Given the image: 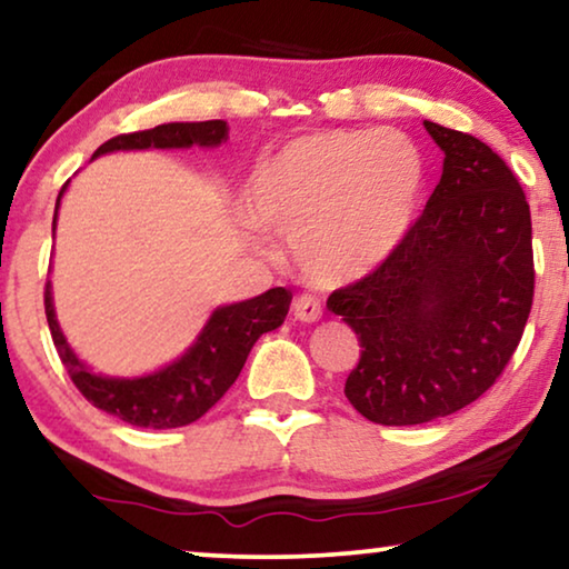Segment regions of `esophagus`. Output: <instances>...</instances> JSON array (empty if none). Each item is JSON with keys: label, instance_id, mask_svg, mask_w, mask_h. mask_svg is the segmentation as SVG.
Instances as JSON below:
<instances>
[{"label": "esophagus", "instance_id": "34e87169", "mask_svg": "<svg viewBox=\"0 0 569 569\" xmlns=\"http://www.w3.org/2000/svg\"><path fill=\"white\" fill-rule=\"evenodd\" d=\"M293 313L299 321H319L321 319V299L311 293H301L293 303Z\"/></svg>", "mask_w": 569, "mask_h": 569}]
</instances>
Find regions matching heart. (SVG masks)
Here are the masks:
<instances>
[{"label": "heart", "mask_w": 569, "mask_h": 569, "mask_svg": "<svg viewBox=\"0 0 569 569\" xmlns=\"http://www.w3.org/2000/svg\"><path fill=\"white\" fill-rule=\"evenodd\" d=\"M421 189L423 160L403 134L319 132L262 160L244 207L262 230L291 237L303 276L337 286L393 256L411 230Z\"/></svg>", "instance_id": "obj_1"}]
</instances>
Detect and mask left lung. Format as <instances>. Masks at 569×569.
Masks as SVG:
<instances>
[{
    "label": "left lung",
    "instance_id": "obj_1",
    "mask_svg": "<svg viewBox=\"0 0 569 569\" xmlns=\"http://www.w3.org/2000/svg\"><path fill=\"white\" fill-rule=\"evenodd\" d=\"M445 168L406 240L327 309L360 339L345 396L383 427L449 417L513 358L533 301L531 211L519 178L468 132L423 122Z\"/></svg>",
    "mask_w": 569,
    "mask_h": 569
}]
</instances>
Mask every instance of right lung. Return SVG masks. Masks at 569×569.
<instances>
[{
    "label": "right lung",
    "instance_id": "right-lung-1",
    "mask_svg": "<svg viewBox=\"0 0 569 569\" xmlns=\"http://www.w3.org/2000/svg\"><path fill=\"white\" fill-rule=\"evenodd\" d=\"M227 140V122H168L158 124L152 130L127 132L107 140L99 146L97 156L112 150H146V148H214ZM66 191V183L56 199L58 203ZM56 224V219H53ZM46 317L50 327V337L61 358L68 378L79 388L81 396L91 406L112 413L132 427L146 429H176L186 423L201 419L219 398L240 376V370L248 360L252 345L260 335L278 329L283 325L288 307H291V291L283 286L270 288V291L256 296L250 301L230 303L219 307L203 327L193 347L181 355V360L152 372L146 378H104L91 372L83 362L76 358L71 347L56 321L53 296H50V281L46 283Z\"/></svg>",
    "mask_w": 569,
    "mask_h": 569
}]
</instances>
